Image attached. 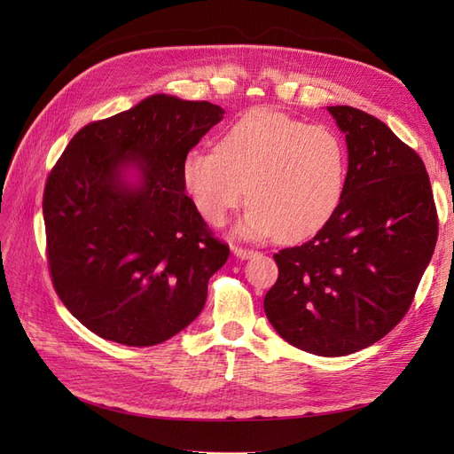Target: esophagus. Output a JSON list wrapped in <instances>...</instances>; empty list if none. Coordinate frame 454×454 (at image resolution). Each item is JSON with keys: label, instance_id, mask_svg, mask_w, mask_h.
Masks as SVG:
<instances>
[{"label": "esophagus", "instance_id": "1", "mask_svg": "<svg viewBox=\"0 0 454 454\" xmlns=\"http://www.w3.org/2000/svg\"><path fill=\"white\" fill-rule=\"evenodd\" d=\"M232 254H235L239 259H250V257H254L257 252L248 250V248H242V246H232Z\"/></svg>", "mask_w": 454, "mask_h": 454}]
</instances>
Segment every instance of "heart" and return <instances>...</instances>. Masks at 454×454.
<instances>
[{
  "label": "heart",
  "instance_id": "heart-1",
  "mask_svg": "<svg viewBox=\"0 0 454 454\" xmlns=\"http://www.w3.org/2000/svg\"><path fill=\"white\" fill-rule=\"evenodd\" d=\"M347 172L337 132L269 107L244 114L215 149H193L182 167L187 193L210 225H225L248 197L244 235L286 242L316 235L335 215Z\"/></svg>",
  "mask_w": 454,
  "mask_h": 454
}]
</instances>
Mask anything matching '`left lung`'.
<instances>
[{"label":"left lung","instance_id":"8db88e82","mask_svg":"<svg viewBox=\"0 0 454 454\" xmlns=\"http://www.w3.org/2000/svg\"><path fill=\"white\" fill-rule=\"evenodd\" d=\"M327 112L345 132L348 172L335 215L309 242L274 254L265 314L290 345L318 356L358 352L402 322L437 240L422 159L377 117Z\"/></svg>","mask_w":454,"mask_h":454}]
</instances>
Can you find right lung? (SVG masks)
<instances>
[{"mask_svg": "<svg viewBox=\"0 0 454 454\" xmlns=\"http://www.w3.org/2000/svg\"><path fill=\"white\" fill-rule=\"evenodd\" d=\"M223 114L210 102L153 94L89 122L54 164L43 193L51 278L92 333L153 347L204 309L229 246L185 195L182 167ZM130 168L136 184L126 180Z\"/></svg>", "mask_w": 454, "mask_h": 454, "instance_id": "add662e5", "label": "right lung"}]
</instances>
